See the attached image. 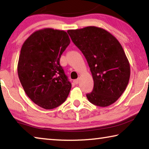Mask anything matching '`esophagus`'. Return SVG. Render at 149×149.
I'll return each instance as SVG.
<instances>
[{
	"mask_svg": "<svg viewBox=\"0 0 149 149\" xmlns=\"http://www.w3.org/2000/svg\"><path fill=\"white\" fill-rule=\"evenodd\" d=\"M74 84H75V85L78 84V83H79V79H77L74 80Z\"/></svg>",
	"mask_w": 149,
	"mask_h": 149,
	"instance_id": "1",
	"label": "esophagus"
}]
</instances>
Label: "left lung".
<instances>
[{
  "instance_id": "left-lung-1",
  "label": "left lung",
  "mask_w": 149,
  "mask_h": 149,
  "mask_svg": "<svg viewBox=\"0 0 149 149\" xmlns=\"http://www.w3.org/2000/svg\"><path fill=\"white\" fill-rule=\"evenodd\" d=\"M86 58L94 81L86 95L92 104L101 107L114 103L124 92L130 77V65L122 45L100 27L88 26L68 31Z\"/></svg>"
}]
</instances>
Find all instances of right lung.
<instances>
[{
  "mask_svg": "<svg viewBox=\"0 0 149 149\" xmlns=\"http://www.w3.org/2000/svg\"><path fill=\"white\" fill-rule=\"evenodd\" d=\"M70 43L65 31L45 28L33 33L22 47L17 64L20 83L29 99L45 109L61 105L71 89L60 64Z\"/></svg>",
  "mask_w": 149,
  "mask_h": 149,
  "instance_id": "right-lung-1",
  "label": "right lung"
}]
</instances>
